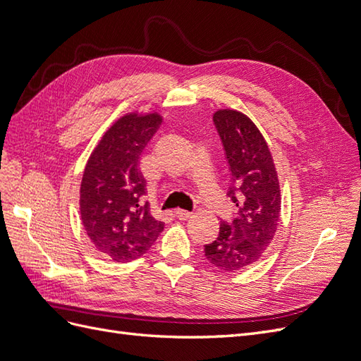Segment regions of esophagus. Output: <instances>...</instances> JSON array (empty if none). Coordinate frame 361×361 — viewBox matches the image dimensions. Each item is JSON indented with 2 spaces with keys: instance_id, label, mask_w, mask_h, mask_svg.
Masks as SVG:
<instances>
[{
  "instance_id": "obj_1",
  "label": "esophagus",
  "mask_w": 361,
  "mask_h": 361,
  "mask_svg": "<svg viewBox=\"0 0 361 361\" xmlns=\"http://www.w3.org/2000/svg\"><path fill=\"white\" fill-rule=\"evenodd\" d=\"M174 214H176V216L179 218V220H188V218L191 216V212L183 211V209H178Z\"/></svg>"
}]
</instances>
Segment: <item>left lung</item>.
<instances>
[{
  "mask_svg": "<svg viewBox=\"0 0 361 361\" xmlns=\"http://www.w3.org/2000/svg\"><path fill=\"white\" fill-rule=\"evenodd\" d=\"M214 123L232 174L227 195L238 215L231 224H220L218 238L204 245V256L214 267L233 272L257 264L274 239L281 211L280 182L268 143L253 120L220 108Z\"/></svg>",
  "mask_w": 361,
  "mask_h": 361,
  "instance_id": "1",
  "label": "left lung"
}]
</instances>
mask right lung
<instances>
[{
    "label": "right lung",
    "mask_w": 361,
    "mask_h": 361,
    "mask_svg": "<svg viewBox=\"0 0 361 361\" xmlns=\"http://www.w3.org/2000/svg\"><path fill=\"white\" fill-rule=\"evenodd\" d=\"M162 116L128 113L105 130L87 159L80 188V215L93 247L125 264L145 255L164 231L143 203L146 182L138 162Z\"/></svg>",
    "instance_id": "1"
}]
</instances>
